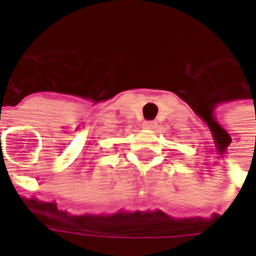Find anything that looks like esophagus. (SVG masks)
<instances>
[{
  "instance_id": "1",
  "label": "esophagus",
  "mask_w": 256,
  "mask_h": 256,
  "mask_svg": "<svg viewBox=\"0 0 256 256\" xmlns=\"http://www.w3.org/2000/svg\"><path fill=\"white\" fill-rule=\"evenodd\" d=\"M156 124H158V123H156L155 120H146V122L142 123L144 128H155Z\"/></svg>"
}]
</instances>
